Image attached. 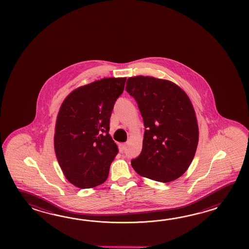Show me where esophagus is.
Wrapping results in <instances>:
<instances>
[{
	"instance_id": "1",
	"label": "esophagus",
	"mask_w": 249,
	"mask_h": 249,
	"mask_svg": "<svg viewBox=\"0 0 249 249\" xmlns=\"http://www.w3.org/2000/svg\"><path fill=\"white\" fill-rule=\"evenodd\" d=\"M127 144L126 143H123L120 145V151L121 152H124L125 149H126Z\"/></svg>"
}]
</instances>
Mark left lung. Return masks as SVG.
<instances>
[{
	"instance_id": "8db88e82",
	"label": "left lung",
	"mask_w": 249,
	"mask_h": 249,
	"mask_svg": "<svg viewBox=\"0 0 249 249\" xmlns=\"http://www.w3.org/2000/svg\"><path fill=\"white\" fill-rule=\"evenodd\" d=\"M125 90L137 102L145 127L142 150L132 159V168L157 181L178 179L191 165L198 143L190 98L175 83L152 76L129 77Z\"/></svg>"
}]
</instances>
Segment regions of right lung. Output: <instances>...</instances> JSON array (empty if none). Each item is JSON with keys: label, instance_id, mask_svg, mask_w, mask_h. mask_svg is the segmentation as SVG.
I'll list each match as a JSON object with an SVG mask.
<instances>
[{"label": "right lung", "instance_id": "1", "mask_svg": "<svg viewBox=\"0 0 249 249\" xmlns=\"http://www.w3.org/2000/svg\"><path fill=\"white\" fill-rule=\"evenodd\" d=\"M125 81V77H110L81 86L60 106L55 125V153L67 180L80 189L103 183L118 153L108 134L109 120Z\"/></svg>", "mask_w": 249, "mask_h": 249}]
</instances>
